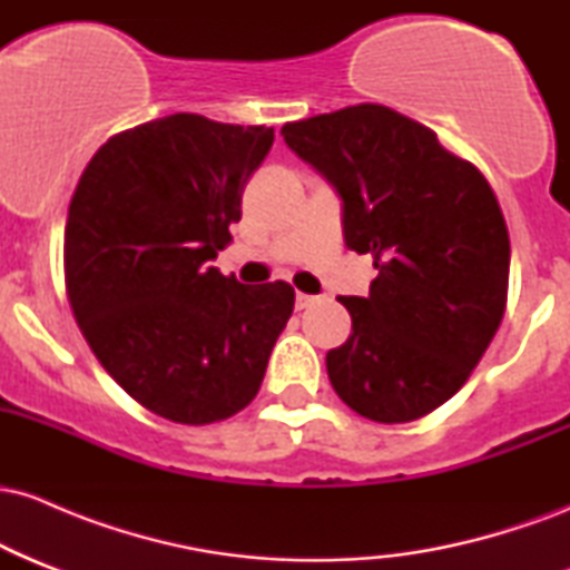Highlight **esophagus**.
Wrapping results in <instances>:
<instances>
[{"label":"esophagus","instance_id":"obj_1","mask_svg":"<svg viewBox=\"0 0 570 570\" xmlns=\"http://www.w3.org/2000/svg\"><path fill=\"white\" fill-rule=\"evenodd\" d=\"M318 297H313V294H303V292H297V307H311L313 303H316Z\"/></svg>","mask_w":570,"mask_h":570}]
</instances>
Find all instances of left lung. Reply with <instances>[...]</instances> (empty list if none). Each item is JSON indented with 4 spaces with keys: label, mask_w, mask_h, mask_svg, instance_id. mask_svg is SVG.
<instances>
[{
    "label": "left lung",
    "mask_w": 570,
    "mask_h": 570,
    "mask_svg": "<svg viewBox=\"0 0 570 570\" xmlns=\"http://www.w3.org/2000/svg\"><path fill=\"white\" fill-rule=\"evenodd\" d=\"M289 149L343 198L345 246L372 254L351 337L326 353L337 396L377 423L429 415L469 381L507 311L509 233L480 168L410 117L358 104L286 122Z\"/></svg>",
    "instance_id": "1"
}]
</instances>
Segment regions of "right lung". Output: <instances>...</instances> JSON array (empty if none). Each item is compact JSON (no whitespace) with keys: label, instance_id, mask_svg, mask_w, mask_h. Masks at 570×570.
<instances>
[{"label":"right lung","instance_id":"obj_1","mask_svg":"<svg viewBox=\"0 0 570 570\" xmlns=\"http://www.w3.org/2000/svg\"><path fill=\"white\" fill-rule=\"evenodd\" d=\"M271 147L273 128L168 115L112 136L71 195V313L117 385L174 423L244 410L294 311L286 281L246 286L208 267Z\"/></svg>","mask_w":570,"mask_h":570}]
</instances>
